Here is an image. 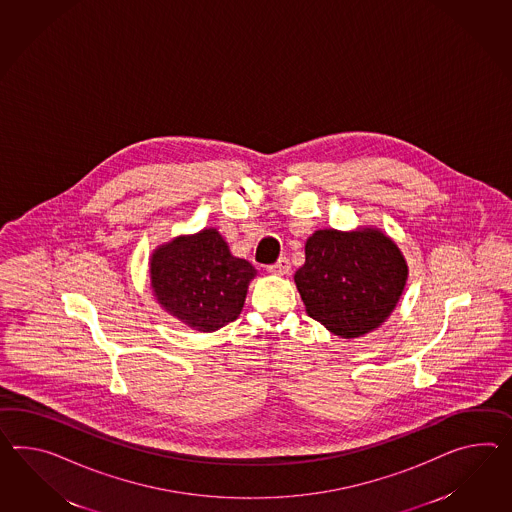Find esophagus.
<instances>
[{
  "label": "esophagus",
  "mask_w": 512,
  "mask_h": 512,
  "mask_svg": "<svg viewBox=\"0 0 512 512\" xmlns=\"http://www.w3.org/2000/svg\"><path fill=\"white\" fill-rule=\"evenodd\" d=\"M289 269H291V263H289L288 258H280L275 265L269 267V273L275 276H284L288 275Z\"/></svg>",
  "instance_id": "obj_1"
}]
</instances>
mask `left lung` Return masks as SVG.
<instances>
[{"mask_svg":"<svg viewBox=\"0 0 512 512\" xmlns=\"http://www.w3.org/2000/svg\"><path fill=\"white\" fill-rule=\"evenodd\" d=\"M295 273L306 312L332 334L351 340L392 315L408 280V263L394 239L375 226L315 230Z\"/></svg>","mask_w":512,"mask_h":512,"instance_id":"8db88e82","label":"left lung"}]
</instances>
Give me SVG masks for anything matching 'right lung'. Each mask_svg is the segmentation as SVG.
Returning <instances> with one entry per match:
<instances>
[{
  "instance_id": "right-lung-1",
  "label": "right lung",
  "mask_w": 512,
  "mask_h": 512,
  "mask_svg": "<svg viewBox=\"0 0 512 512\" xmlns=\"http://www.w3.org/2000/svg\"><path fill=\"white\" fill-rule=\"evenodd\" d=\"M148 265L159 306L197 332L236 321L258 275L252 263L232 256L217 228L172 237L154 249Z\"/></svg>"
}]
</instances>
